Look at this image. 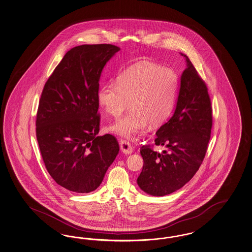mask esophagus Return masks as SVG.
Returning a JSON list of instances; mask_svg holds the SVG:
<instances>
[{"instance_id": "1", "label": "esophagus", "mask_w": 252, "mask_h": 252, "mask_svg": "<svg viewBox=\"0 0 252 252\" xmlns=\"http://www.w3.org/2000/svg\"><path fill=\"white\" fill-rule=\"evenodd\" d=\"M120 148H121L123 153H125V154H131L133 152V147L129 141H127V140L122 139L120 141Z\"/></svg>"}]
</instances>
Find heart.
<instances>
[{
    "mask_svg": "<svg viewBox=\"0 0 252 252\" xmlns=\"http://www.w3.org/2000/svg\"><path fill=\"white\" fill-rule=\"evenodd\" d=\"M177 78L168 68L142 62L122 75L118 83L102 85L98 102L110 116L119 117L126 109L131 111L114 123L109 129L133 138L145 133L150 124L158 126L170 116L177 98Z\"/></svg>",
    "mask_w": 252,
    "mask_h": 252,
    "instance_id": "heart-1",
    "label": "heart"
}]
</instances>
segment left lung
Wrapping results in <instances>:
<instances>
[{
    "label": "left lung",
    "mask_w": 252,
    "mask_h": 252,
    "mask_svg": "<svg viewBox=\"0 0 252 252\" xmlns=\"http://www.w3.org/2000/svg\"><path fill=\"white\" fill-rule=\"evenodd\" d=\"M187 68L173 116L157 131L154 145L140 148L143 169L136 182L145 192L163 196L179 190L199 170L211 136V99L204 80L186 55Z\"/></svg>",
    "instance_id": "left-lung-1"
}]
</instances>
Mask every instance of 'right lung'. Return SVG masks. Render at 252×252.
I'll return each instance as SVG.
<instances>
[{
  "label": "right lung",
  "instance_id": "add662e5",
  "mask_svg": "<svg viewBox=\"0 0 252 252\" xmlns=\"http://www.w3.org/2000/svg\"><path fill=\"white\" fill-rule=\"evenodd\" d=\"M119 50L110 44L69 49L42 91L36 139L48 173L67 190H96L118 154L116 136L97 134L99 81L106 62Z\"/></svg>",
  "mask_w": 252,
  "mask_h": 252
}]
</instances>
